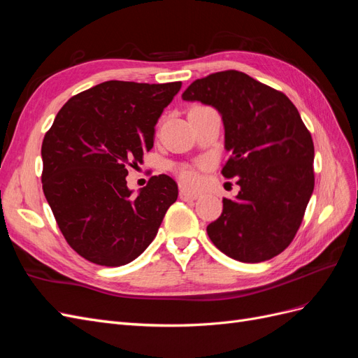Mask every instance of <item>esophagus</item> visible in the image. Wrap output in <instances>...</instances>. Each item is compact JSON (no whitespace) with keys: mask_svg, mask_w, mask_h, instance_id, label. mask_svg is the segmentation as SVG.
Wrapping results in <instances>:
<instances>
[{"mask_svg":"<svg viewBox=\"0 0 358 358\" xmlns=\"http://www.w3.org/2000/svg\"><path fill=\"white\" fill-rule=\"evenodd\" d=\"M179 197L182 200H196V199H199V194L197 192H192V191H189L187 188H180Z\"/></svg>","mask_w":358,"mask_h":358,"instance_id":"34e87169","label":"esophagus"}]
</instances>
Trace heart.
<instances>
[{
  "mask_svg": "<svg viewBox=\"0 0 358 358\" xmlns=\"http://www.w3.org/2000/svg\"><path fill=\"white\" fill-rule=\"evenodd\" d=\"M176 173H178L179 179H180L183 183H187V185H189V187L197 185L199 180H200L199 173L196 171V169L189 167V166H180V167H178Z\"/></svg>",
  "mask_w": 358,
  "mask_h": 358,
  "instance_id": "heart-1",
  "label": "heart"
}]
</instances>
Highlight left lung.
<instances>
[{
  "instance_id": "1",
  "label": "left lung",
  "mask_w": 358,
  "mask_h": 358,
  "mask_svg": "<svg viewBox=\"0 0 358 358\" xmlns=\"http://www.w3.org/2000/svg\"><path fill=\"white\" fill-rule=\"evenodd\" d=\"M182 99L221 113L231 154L221 173L239 178V194L224 199L221 216L208 225L210 241L242 263L276 257L294 239L315 185L312 136L296 106L236 70L194 80Z\"/></svg>"
}]
</instances>
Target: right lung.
Instances as JSON below:
<instances>
[{
	"instance_id": "right-lung-1",
	"label": "right lung",
	"mask_w": 358,
	"mask_h": 358,
	"mask_svg": "<svg viewBox=\"0 0 358 358\" xmlns=\"http://www.w3.org/2000/svg\"><path fill=\"white\" fill-rule=\"evenodd\" d=\"M182 82L109 80L61 107L43 138V192L67 243L91 263L133 262L155 239L178 199L167 175L149 179L131 196L128 167L154 146L158 117Z\"/></svg>"
}]
</instances>
